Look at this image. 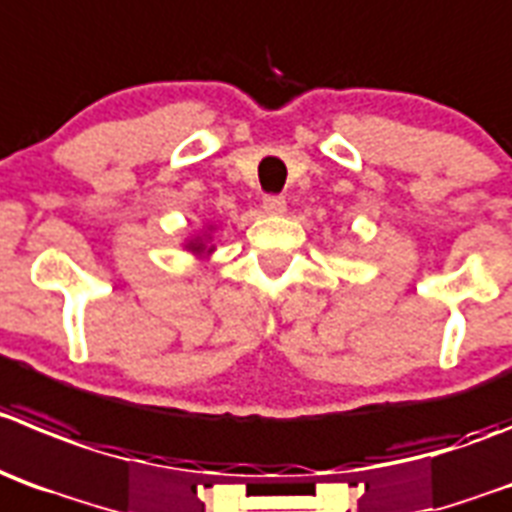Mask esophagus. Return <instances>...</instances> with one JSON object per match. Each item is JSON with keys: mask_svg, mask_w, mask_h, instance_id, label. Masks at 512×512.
Masks as SVG:
<instances>
[{"mask_svg": "<svg viewBox=\"0 0 512 512\" xmlns=\"http://www.w3.org/2000/svg\"><path fill=\"white\" fill-rule=\"evenodd\" d=\"M262 209H265V214H270V217H280V214L285 212V199L283 197H265L262 199Z\"/></svg>", "mask_w": 512, "mask_h": 512, "instance_id": "34e87169", "label": "esophagus"}]
</instances>
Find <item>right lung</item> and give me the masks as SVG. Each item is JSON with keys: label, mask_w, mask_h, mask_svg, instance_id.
<instances>
[{"label": "right lung", "mask_w": 512, "mask_h": 512, "mask_svg": "<svg viewBox=\"0 0 512 512\" xmlns=\"http://www.w3.org/2000/svg\"><path fill=\"white\" fill-rule=\"evenodd\" d=\"M214 232H217V224H204L199 232L186 237V240L181 242V247H184L189 255L197 257V260H209L212 252L217 250V245H214Z\"/></svg>", "instance_id": "right-lung-1"}]
</instances>
